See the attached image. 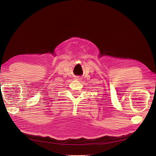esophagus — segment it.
I'll return each mask as SVG.
<instances>
[{"mask_svg": "<svg viewBox=\"0 0 156 156\" xmlns=\"http://www.w3.org/2000/svg\"><path fill=\"white\" fill-rule=\"evenodd\" d=\"M78 80H80V78H77Z\"/></svg>", "mask_w": 156, "mask_h": 156, "instance_id": "1", "label": "esophagus"}]
</instances>
